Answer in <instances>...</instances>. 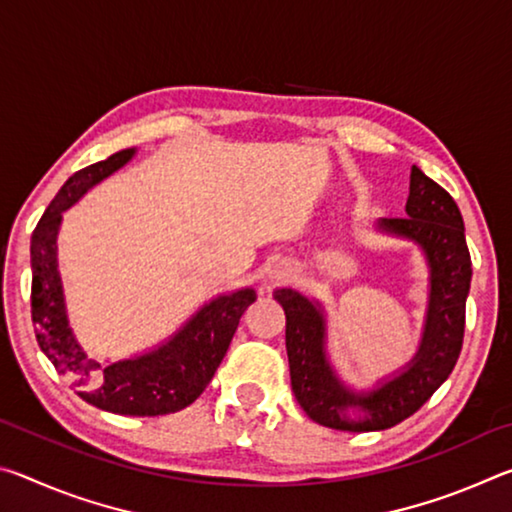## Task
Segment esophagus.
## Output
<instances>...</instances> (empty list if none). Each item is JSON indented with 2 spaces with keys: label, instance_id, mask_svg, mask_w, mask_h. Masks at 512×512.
<instances>
[{
  "label": "esophagus",
  "instance_id": "1",
  "mask_svg": "<svg viewBox=\"0 0 512 512\" xmlns=\"http://www.w3.org/2000/svg\"><path fill=\"white\" fill-rule=\"evenodd\" d=\"M289 275H291V268L280 266V268H275V271L271 273V280H273V282H282V280H287Z\"/></svg>",
  "mask_w": 512,
  "mask_h": 512
}]
</instances>
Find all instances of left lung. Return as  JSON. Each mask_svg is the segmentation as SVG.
<instances>
[{"instance_id": "8db88e82", "label": "left lung", "mask_w": 512, "mask_h": 512, "mask_svg": "<svg viewBox=\"0 0 512 512\" xmlns=\"http://www.w3.org/2000/svg\"><path fill=\"white\" fill-rule=\"evenodd\" d=\"M379 230L415 241L429 264V309L420 350L406 368L370 393H354L336 377L325 352V316L318 302L293 289L273 296L287 314L291 388L311 420L339 431L391 429L413 415L452 375L463 348L465 300L472 259L463 216L454 198L429 176L411 167L409 201L402 219H381ZM360 411L350 419L347 411Z\"/></svg>"}]
</instances>
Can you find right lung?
<instances>
[{
    "mask_svg": "<svg viewBox=\"0 0 512 512\" xmlns=\"http://www.w3.org/2000/svg\"><path fill=\"white\" fill-rule=\"evenodd\" d=\"M133 155L135 149H124L76 171L42 214L31 235V318L40 350L60 375L79 388L85 402L119 415H167L185 409L205 391L230 348L241 316L257 296L253 289H239L214 298L167 343L140 357L106 366L83 352L65 314L56 253L58 228L67 207Z\"/></svg>",
    "mask_w": 512,
    "mask_h": 512,
    "instance_id": "right-lung-1",
    "label": "right lung"
}]
</instances>
